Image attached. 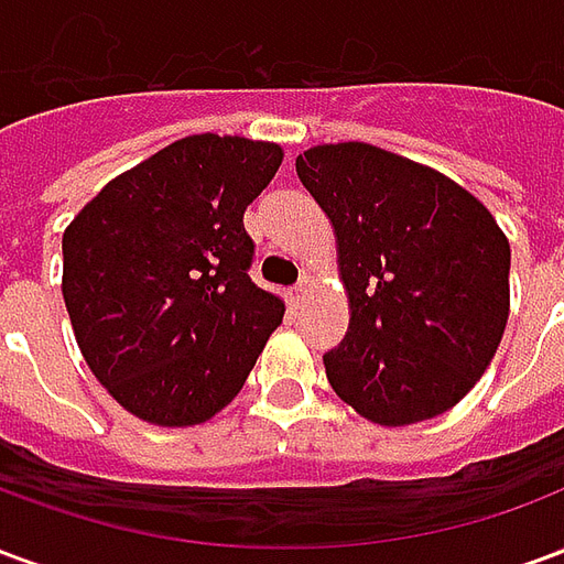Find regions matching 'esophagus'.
Masks as SVG:
<instances>
[{
	"label": "esophagus",
	"instance_id": "esophagus-1",
	"mask_svg": "<svg viewBox=\"0 0 564 564\" xmlns=\"http://www.w3.org/2000/svg\"><path fill=\"white\" fill-rule=\"evenodd\" d=\"M307 290H311V281H307V278H302V281L295 283V286H290V293H286V299H290V305H293V307L302 305V302H305Z\"/></svg>",
	"mask_w": 564,
	"mask_h": 564
}]
</instances>
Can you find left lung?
Listing matches in <instances>:
<instances>
[{
  "label": "left lung",
  "mask_w": 564,
  "mask_h": 564,
  "mask_svg": "<svg viewBox=\"0 0 564 564\" xmlns=\"http://www.w3.org/2000/svg\"><path fill=\"white\" fill-rule=\"evenodd\" d=\"M338 235L350 329L323 356L332 390L380 425L444 414L480 380L508 323L510 245L435 169L347 141L295 160Z\"/></svg>",
  "instance_id": "obj_1"
}]
</instances>
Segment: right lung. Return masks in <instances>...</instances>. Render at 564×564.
Here are the masks:
<instances>
[{
	"label": "right lung",
	"mask_w": 564,
	"mask_h": 564,
	"mask_svg": "<svg viewBox=\"0 0 564 564\" xmlns=\"http://www.w3.org/2000/svg\"><path fill=\"white\" fill-rule=\"evenodd\" d=\"M283 153L189 135L120 174L63 235V299L78 347L129 414L196 425L223 411L283 319L253 283L245 210Z\"/></svg>",
	"instance_id": "obj_1"
}]
</instances>
